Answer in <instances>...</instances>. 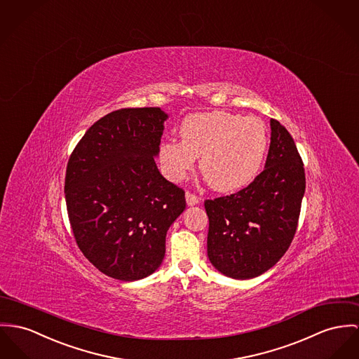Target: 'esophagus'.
<instances>
[{"label": "esophagus", "instance_id": "34e87169", "mask_svg": "<svg viewBox=\"0 0 359 359\" xmlns=\"http://www.w3.org/2000/svg\"><path fill=\"white\" fill-rule=\"evenodd\" d=\"M199 198L196 196V195H194L191 193H186V202H187V205L189 206H194V205H196V203H199Z\"/></svg>", "mask_w": 359, "mask_h": 359}]
</instances>
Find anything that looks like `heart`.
<instances>
[{"instance_id": "b5f03b06", "label": "heart", "mask_w": 359, "mask_h": 359, "mask_svg": "<svg viewBox=\"0 0 359 359\" xmlns=\"http://www.w3.org/2000/svg\"><path fill=\"white\" fill-rule=\"evenodd\" d=\"M182 140H166L158 158L166 176L183 180L199 157V170L219 193H233L248 186L259 173L266 150L268 133L257 117L225 111L187 116L179 128Z\"/></svg>"}]
</instances>
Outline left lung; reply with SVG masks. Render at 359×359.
<instances>
[{
	"label": "left lung",
	"mask_w": 359,
	"mask_h": 359,
	"mask_svg": "<svg viewBox=\"0 0 359 359\" xmlns=\"http://www.w3.org/2000/svg\"><path fill=\"white\" fill-rule=\"evenodd\" d=\"M265 169L239 193L205 201L208 257L225 276L248 280L276 265L298 225L306 189L302 158L290 133L271 120Z\"/></svg>",
	"instance_id": "obj_1"
}]
</instances>
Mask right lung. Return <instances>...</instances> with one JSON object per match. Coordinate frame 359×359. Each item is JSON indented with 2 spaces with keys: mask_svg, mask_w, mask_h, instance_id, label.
Wrapping results in <instances>:
<instances>
[{
  "mask_svg": "<svg viewBox=\"0 0 359 359\" xmlns=\"http://www.w3.org/2000/svg\"><path fill=\"white\" fill-rule=\"evenodd\" d=\"M166 118L160 108L108 113L86 131L67 165L64 191L76 243L100 272L121 281L160 268L166 232L186 209L184 191L154 160Z\"/></svg>",
  "mask_w": 359,
  "mask_h": 359,
  "instance_id": "obj_1",
  "label": "right lung"
}]
</instances>
